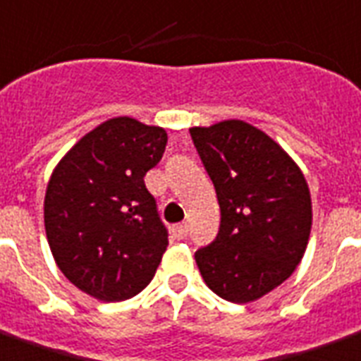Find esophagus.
Segmentation results:
<instances>
[{
	"label": "esophagus",
	"mask_w": 361,
	"mask_h": 361,
	"mask_svg": "<svg viewBox=\"0 0 361 361\" xmlns=\"http://www.w3.org/2000/svg\"><path fill=\"white\" fill-rule=\"evenodd\" d=\"M172 233H174V236L178 240H183L187 236V233H189V227H187V224L174 225V227H172Z\"/></svg>",
	"instance_id": "obj_1"
}]
</instances>
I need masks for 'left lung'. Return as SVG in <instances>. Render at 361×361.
Masks as SVG:
<instances>
[{
	"label": "left lung",
	"instance_id": "8db88e82",
	"mask_svg": "<svg viewBox=\"0 0 361 361\" xmlns=\"http://www.w3.org/2000/svg\"><path fill=\"white\" fill-rule=\"evenodd\" d=\"M189 132L221 208L216 240L195 261L221 299L257 301L290 279L305 255L312 227L309 183L282 145L246 121Z\"/></svg>",
	"mask_w": 361,
	"mask_h": 361
}]
</instances>
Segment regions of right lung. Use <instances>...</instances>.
<instances>
[{"label": "right lung", "mask_w": 361, "mask_h": 361, "mask_svg": "<svg viewBox=\"0 0 361 361\" xmlns=\"http://www.w3.org/2000/svg\"><path fill=\"white\" fill-rule=\"evenodd\" d=\"M166 130L114 117L85 134L54 166L45 192V233L71 284L98 301L144 290L169 246L145 189L161 161Z\"/></svg>", "instance_id": "1"}]
</instances>
